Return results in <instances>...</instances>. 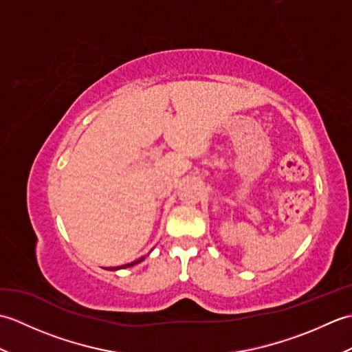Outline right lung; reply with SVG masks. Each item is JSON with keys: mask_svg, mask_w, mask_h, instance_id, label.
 Listing matches in <instances>:
<instances>
[{"mask_svg": "<svg viewBox=\"0 0 352 352\" xmlns=\"http://www.w3.org/2000/svg\"><path fill=\"white\" fill-rule=\"evenodd\" d=\"M142 260H144V257H142V258H139V260H136V261H131V263H126V265H124V266H119V267H110V269H115V271H116V269H124V267H130V266H134V265H138V263H140V261Z\"/></svg>", "mask_w": 352, "mask_h": 352, "instance_id": "right-lung-1", "label": "right lung"}]
</instances>
